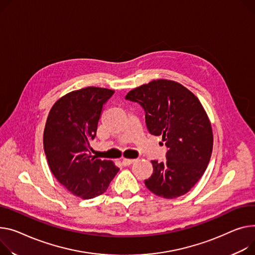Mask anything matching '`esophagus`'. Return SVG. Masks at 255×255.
<instances>
[{
    "label": "esophagus",
    "mask_w": 255,
    "mask_h": 255,
    "mask_svg": "<svg viewBox=\"0 0 255 255\" xmlns=\"http://www.w3.org/2000/svg\"><path fill=\"white\" fill-rule=\"evenodd\" d=\"M134 161H135L134 159H123L122 164H123L124 166H129V165H131Z\"/></svg>",
    "instance_id": "obj_1"
}]
</instances>
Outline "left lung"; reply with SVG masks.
<instances>
[{
    "label": "left lung",
    "instance_id": "obj_1",
    "mask_svg": "<svg viewBox=\"0 0 255 255\" xmlns=\"http://www.w3.org/2000/svg\"><path fill=\"white\" fill-rule=\"evenodd\" d=\"M125 98L140 105L148 132L162 136L167 147L165 162L151 161L154 171L145 186L166 199L186 194L205 172L213 147L211 124L200 100L169 80L141 85Z\"/></svg>",
    "mask_w": 255,
    "mask_h": 255
}]
</instances>
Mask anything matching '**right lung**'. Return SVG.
I'll return each mask as SVG.
<instances>
[{
	"label": "right lung",
	"instance_id": "obj_1",
	"mask_svg": "<svg viewBox=\"0 0 255 255\" xmlns=\"http://www.w3.org/2000/svg\"><path fill=\"white\" fill-rule=\"evenodd\" d=\"M114 90L87 87L58 99L47 118L44 151L51 172L73 195L92 199L104 194L118 173L112 161L90 152L104 105Z\"/></svg>",
	"mask_w": 255,
	"mask_h": 255
}]
</instances>
